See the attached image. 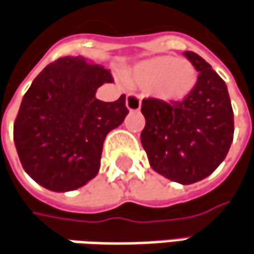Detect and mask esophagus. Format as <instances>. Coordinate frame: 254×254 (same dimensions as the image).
Returning <instances> with one entry per match:
<instances>
[{
	"label": "esophagus",
	"instance_id": "1",
	"mask_svg": "<svg viewBox=\"0 0 254 254\" xmlns=\"http://www.w3.org/2000/svg\"><path fill=\"white\" fill-rule=\"evenodd\" d=\"M127 108L130 112H136L140 109V98L135 94H127Z\"/></svg>",
	"mask_w": 254,
	"mask_h": 254
}]
</instances>
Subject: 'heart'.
<instances>
[{
    "label": "heart",
    "mask_w": 254,
    "mask_h": 254,
    "mask_svg": "<svg viewBox=\"0 0 254 254\" xmlns=\"http://www.w3.org/2000/svg\"><path fill=\"white\" fill-rule=\"evenodd\" d=\"M132 79L162 102L179 104L196 86L197 72L188 60L160 55L136 64Z\"/></svg>",
    "instance_id": "obj_1"
}]
</instances>
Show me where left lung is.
Returning a JSON list of instances; mask_svg holds the SVG:
<instances>
[{
  "label": "left lung",
  "instance_id": "1",
  "mask_svg": "<svg viewBox=\"0 0 254 254\" xmlns=\"http://www.w3.org/2000/svg\"><path fill=\"white\" fill-rule=\"evenodd\" d=\"M199 72L196 86L179 104L142 101L140 133L152 169L173 182L190 185L207 178L225 160L233 140V109L225 81L202 57L183 52Z\"/></svg>",
  "mask_w": 254,
  "mask_h": 254
}]
</instances>
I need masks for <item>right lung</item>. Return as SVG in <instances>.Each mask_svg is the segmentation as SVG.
I'll return each mask as SVG.
<instances>
[{"mask_svg":"<svg viewBox=\"0 0 254 254\" xmlns=\"http://www.w3.org/2000/svg\"><path fill=\"white\" fill-rule=\"evenodd\" d=\"M111 72L83 57L47 65L31 83L14 124V142L28 175L52 192H69L99 172L106 135L127 115L125 95L96 99Z\"/></svg>","mask_w":254,"mask_h":254,"instance_id":"add662e5","label":"right lung"}]
</instances>
